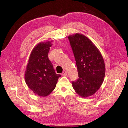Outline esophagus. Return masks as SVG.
<instances>
[{"mask_svg": "<svg viewBox=\"0 0 128 128\" xmlns=\"http://www.w3.org/2000/svg\"><path fill=\"white\" fill-rule=\"evenodd\" d=\"M67 74V72L66 71H64L62 73V76H66Z\"/></svg>", "mask_w": 128, "mask_h": 128, "instance_id": "obj_1", "label": "esophagus"}]
</instances>
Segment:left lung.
Masks as SVG:
<instances>
[{
	"instance_id": "left-lung-1",
	"label": "left lung",
	"mask_w": 128,
	"mask_h": 128,
	"mask_svg": "<svg viewBox=\"0 0 128 128\" xmlns=\"http://www.w3.org/2000/svg\"><path fill=\"white\" fill-rule=\"evenodd\" d=\"M78 74L72 82L75 92L82 97L94 94L101 86L105 75L104 59L97 48L82 34L68 36Z\"/></svg>"
}]
</instances>
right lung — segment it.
<instances>
[{
  "label": "right lung",
  "instance_id": "1",
  "mask_svg": "<svg viewBox=\"0 0 128 128\" xmlns=\"http://www.w3.org/2000/svg\"><path fill=\"white\" fill-rule=\"evenodd\" d=\"M52 42H41L34 46L25 72V81L28 88L36 95L41 96L51 94L61 77V75L56 73L48 58Z\"/></svg>",
  "mask_w": 128,
  "mask_h": 128
}]
</instances>
